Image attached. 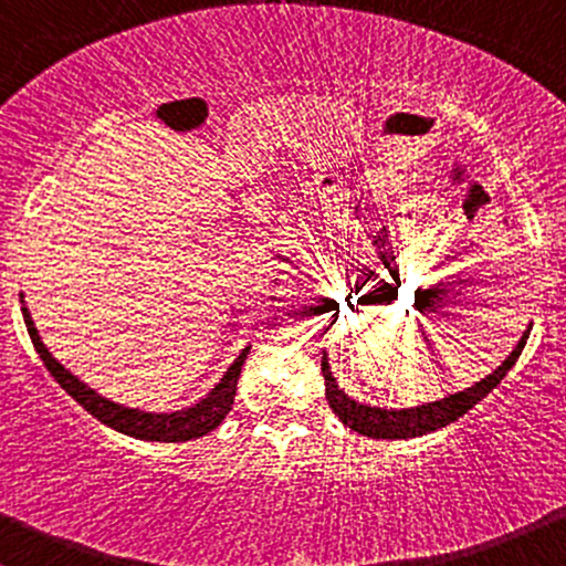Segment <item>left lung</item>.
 <instances>
[{"label":"left lung","mask_w":566,"mask_h":566,"mask_svg":"<svg viewBox=\"0 0 566 566\" xmlns=\"http://www.w3.org/2000/svg\"><path fill=\"white\" fill-rule=\"evenodd\" d=\"M528 332H532V324L526 326V332H523L517 346L510 352V357H506L496 370L488 373L485 378H480V381L460 389L455 395H447V398L433 400V403L411 406V409H387V406L381 409V406H370V403H359V400H354L352 395L343 392L337 378L332 376L329 359H326V352H324L322 373L326 384V400H329V409L335 411V417L340 419L346 428L357 430V433L363 436H370V439H413V436L433 433V430L447 428V424L463 417L465 411L474 409L482 398H488V395L499 387L501 378L510 373L512 365H515L517 357H521L523 346H526L528 340Z\"/></svg>","instance_id":"1"}]
</instances>
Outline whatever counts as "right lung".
I'll use <instances>...</instances> for the list:
<instances>
[{"mask_svg": "<svg viewBox=\"0 0 566 566\" xmlns=\"http://www.w3.org/2000/svg\"><path fill=\"white\" fill-rule=\"evenodd\" d=\"M21 313H23V324H27L29 337H32L34 352L40 354L43 365L49 368L54 381L60 384L62 389L75 398V403L84 406L92 417L101 419L103 424L108 428L119 430V433L133 436V439L142 441H190L198 439V436H207L209 430L218 428L220 422L226 419V413L231 411L234 406V395H237V378H240L244 359H248L250 346H244L240 352V357L229 365V370L223 373L218 384L203 395L201 400H196L193 406L179 411H144V409H130V406H122L116 400L103 398L97 389H92L90 384L81 381L78 376H73L54 354L45 348L43 337H40L38 326L32 322V313H29L27 302H23L21 294Z\"/></svg>", "mask_w": 566, "mask_h": 566, "instance_id": "add662e5", "label": "right lung"}]
</instances>
